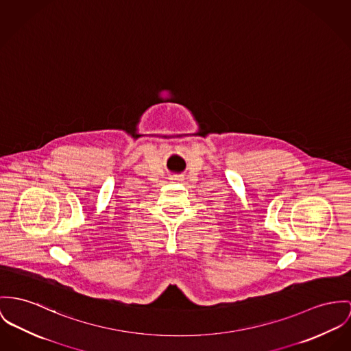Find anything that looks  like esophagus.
I'll return each mask as SVG.
<instances>
[{"instance_id": "obj_1", "label": "esophagus", "mask_w": 351, "mask_h": 351, "mask_svg": "<svg viewBox=\"0 0 351 351\" xmlns=\"http://www.w3.org/2000/svg\"><path fill=\"white\" fill-rule=\"evenodd\" d=\"M171 180H180L179 176H175V178H171Z\"/></svg>"}]
</instances>
